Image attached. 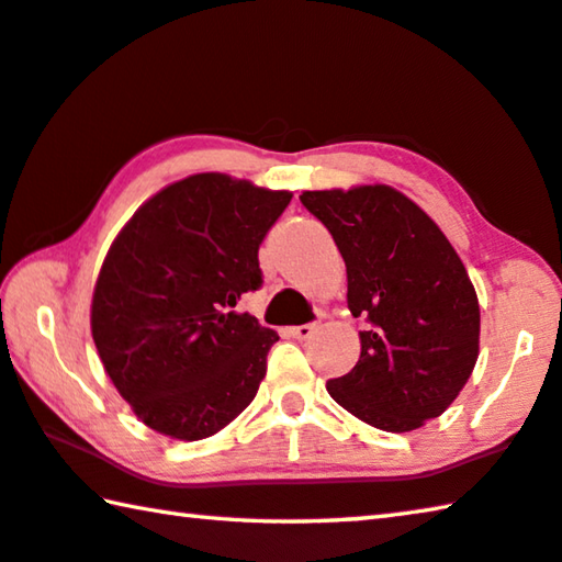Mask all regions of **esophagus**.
Instances as JSON below:
<instances>
[{
  "label": "esophagus",
  "instance_id": "34e87169",
  "mask_svg": "<svg viewBox=\"0 0 562 562\" xmlns=\"http://www.w3.org/2000/svg\"><path fill=\"white\" fill-rule=\"evenodd\" d=\"M316 330H318L316 324H303V326H293L291 336L299 338V341H308V338H314Z\"/></svg>",
  "mask_w": 562,
  "mask_h": 562
}]
</instances>
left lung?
Listing matches in <instances>:
<instances>
[{"label": "left lung", "mask_w": 562, "mask_h": 562, "mask_svg": "<svg viewBox=\"0 0 562 562\" xmlns=\"http://www.w3.org/2000/svg\"><path fill=\"white\" fill-rule=\"evenodd\" d=\"M348 273V308L366 318L361 358L326 389L338 406L391 434L438 418L477 361L481 308L468 271L426 211L385 183L303 191Z\"/></svg>", "instance_id": "8db88e82"}]
</instances>
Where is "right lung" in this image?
I'll return each mask as SVG.
<instances>
[{"label":"right lung","instance_id":"right-lung-1","mask_svg":"<svg viewBox=\"0 0 562 562\" xmlns=\"http://www.w3.org/2000/svg\"><path fill=\"white\" fill-rule=\"evenodd\" d=\"M289 201V191L194 173L146 201L114 238L91 336L149 428L201 440L254 401L279 336L234 306L261 289L259 246Z\"/></svg>","mask_w":562,"mask_h":562}]
</instances>
